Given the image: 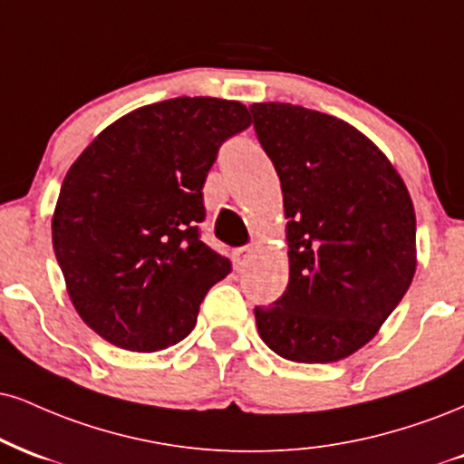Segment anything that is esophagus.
<instances>
[{"mask_svg":"<svg viewBox=\"0 0 464 464\" xmlns=\"http://www.w3.org/2000/svg\"><path fill=\"white\" fill-rule=\"evenodd\" d=\"M250 250H253V244H248V246H242V248H236L233 250V261H236L237 267H242L244 264H246Z\"/></svg>","mask_w":464,"mask_h":464,"instance_id":"1","label":"esophagus"}]
</instances>
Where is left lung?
Here are the masks:
<instances>
[{
  "instance_id": "1",
  "label": "left lung",
  "mask_w": 464,
  "mask_h": 464,
  "mask_svg": "<svg viewBox=\"0 0 464 464\" xmlns=\"http://www.w3.org/2000/svg\"><path fill=\"white\" fill-rule=\"evenodd\" d=\"M250 111L281 179L289 246L287 289L255 306L256 328L287 361H342L373 339L415 276L411 194L345 121L275 102Z\"/></svg>"
}]
</instances>
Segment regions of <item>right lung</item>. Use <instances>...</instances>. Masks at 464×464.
<instances>
[{
    "label": "right lung",
    "mask_w": 464,
    "mask_h": 464,
    "mask_svg": "<svg viewBox=\"0 0 464 464\" xmlns=\"http://www.w3.org/2000/svg\"><path fill=\"white\" fill-rule=\"evenodd\" d=\"M246 105L150 103L111 122L72 161L55 203L53 253L75 311L105 342L155 353L192 333L231 261L200 242L203 183Z\"/></svg>",
    "instance_id": "add662e5"
}]
</instances>
